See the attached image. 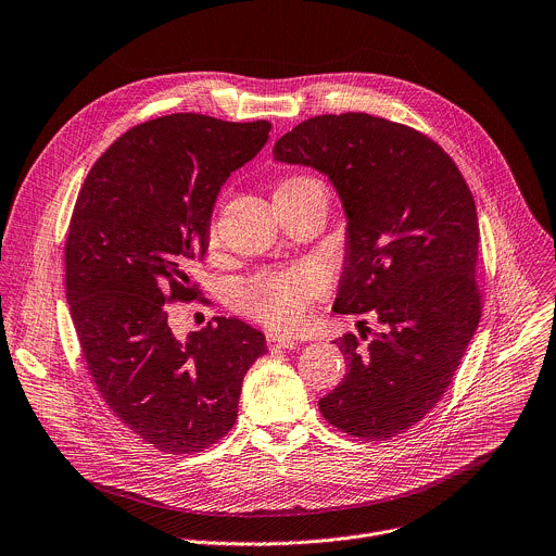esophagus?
<instances>
[{"label": "esophagus", "mask_w": 556, "mask_h": 556, "mask_svg": "<svg viewBox=\"0 0 556 556\" xmlns=\"http://www.w3.org/2000/svg\"><path fill=\"white\" fill-rule=\"evenodd\" d=\"M266 342L270 349H294L296 346V338L290 333H281V331H270L266 336Z\"/></svg>", "instance_id": "34e87169"}]
</instances>
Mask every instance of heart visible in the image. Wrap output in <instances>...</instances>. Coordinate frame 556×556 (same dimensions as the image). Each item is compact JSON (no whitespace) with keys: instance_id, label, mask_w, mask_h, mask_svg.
<instances>
[{"instance_id":"1","label":"heart","mask_w":556,"mask_h":556,"mask_svg":"<svg viewBox=\"0 0 556 556\" xmlns=\"http://www.w3.org/2000/svg\"><path fill=\"white\" fill-rule=\"evenodd\" d=\"M312 176H290L279 182V192H288L299 185L314 182ZM216 238L214 227L210 240ZM327 292V275L314 264H299L288 268L264 270L244 281L236 292V307L244 314L275 327H296L307 318L309 305Z\"/></svg>"}]
</instances>
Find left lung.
I'll return each instance as SVG.
<instances>
[{
  "label": "left lung",
  "instance_id": "obj_1",
  "mask_svg": "<svg viewBox=\"0 0 556 556\" xmlns=\"http://www.w3.org/2000/svg\"><path fill=\"white\" fill-rule=\"evenodd\" d=\"M273 154L331 180L346 216L333 312L382 325L368 344L333 340L346 376L320 415L357 439L397 437L439 404L480 320L473 197L439 143L368 113L309 117Z\"/></svg>",
  "mask_w": 556,
  "mask_h": 556
}]
</instances>
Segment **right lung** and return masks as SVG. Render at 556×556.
<instances>
[{
	"mask_svg": "<svg viewBox=\"0 0 556 556\" xmlns=\"http://www.w3.org/2000/svg\"><path fill=\"white\" fill-rule=\"evenodd\" d=\"M270 122L174 113L124 132L93 163L65 242V290L102 400L139 439L194 454L238 419L242 380L266 338L216 316L178 340L172 301L199 296L192 268L210 247L223 182L268 141Z\"/></svg>",
	"mask_w": 556,
	"mask_h": 556,
	"instance_id": "right-lung-1",
	"label": "right lung"
}]
</instances>
